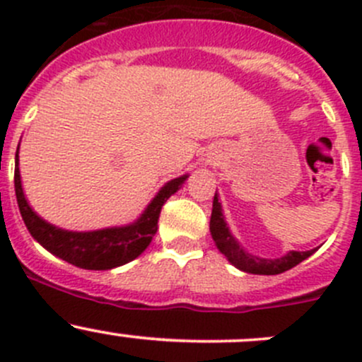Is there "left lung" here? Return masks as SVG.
<instances>
[{"mask_svg": "<svg viewBox=\"0 0 362 362\" xmlns=\"http://www.w3.org/2000/svg\"><path fill=\"white\" fill-rule=\"evenodd\" d=\"M210 233L214 238L217 249L228 257V261L233 266L247 273H254V275H279V273L287 272V269L294 268L299 262L305 261L306 257L313 254L317 249L308 252H287L284 257L279 259H262L257 255H252L243 247L236 242L235 236L229 231L226 218L222 215V206L218 203L217 191L214 196V208H211V217H210Z\"/></svg>", "mask_w": 362, "mask_h": 362, "instance_id": "8db88e82", "label": "left lung"}]
</instances>
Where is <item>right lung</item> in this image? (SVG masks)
Returning a JSON list of instances; mask_svg holds the SVG:
<instances>
[{"label": "right lung", "mask_w": 362, "mask_h": 362, "mask_svg": "<svg viewBox=\"0 0 362 362\" xmlns=\"http://www.w3.org/2000/svg\"><path fill=\"white\" fill-rule=\"evenodd\" d=\"M185 180H187V175H182V177L164 184V187H160L156 198L145 208L141 217L133 224L78 233L66 231V229L49 224L29 206L28 199L24 198L23 184H21L19 148L16 154V175H13L21 215H23L25 228L31 233L33 238L50 254L83 269H112L136 259L151 245L152 238L158 231V221L163 204L182 187Z\"/></svg>", "instance_id": "right-lung-1"}]
</instances>
